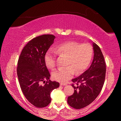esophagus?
<instances>
[{"label": "esophagus", "mask_w": 121, "mask_h": 121, "mask_svg": "<svg viewBox=\"0 0 121 121\" xmlns=\"http://www.w3.org/2000/svg\"><path fill=\"white\" fill-rule=\"evenodd\" d=\"M60 85L61 86H65V85H67V84H64V83H60Z\"/></svg>", "instance_id": "1"}]
</instances>
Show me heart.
I'll return each instance as SVG.
<instances>
[{
    "instance_id": "1",
    "label": "heart",
    "mask_w": 121,
    "mask_h": 121,
    "mask_svg": "<svg viewBox=\"0 0 121 121\" xmlns=\"http://www.w3.org/2000/svg\"><path fill=\"white\" fill-rule=\"evenodd\" d=\"M46 53L44 59L47 66L53 69L56 65V53L68 57L66 65L54 71L52 77L54 80L64 83L69 80L75 74L83 72L88 67L93 56V48L90 43L81 44L76 41L63 43Z\"/></svg>"
}]
</instances>
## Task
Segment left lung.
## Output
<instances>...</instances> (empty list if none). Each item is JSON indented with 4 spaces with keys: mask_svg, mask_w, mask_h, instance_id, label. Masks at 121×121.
<instances>
[{
    "mask_svg": "<svg viewBox=\"0 0 121 121\" xmlns=\"http://www.w3.org/2000/svg\"><path fill=\"white\" fill-rule=\"evenodd\" d=\"M93 48L91 65L82 75L72 80L74 92L68 97L67 102L74 108L81 109L90 105L100 93L105 82L106 68L103 54L95 43Z\"/></svg>",
    "mask_w": 121,
    "mask_h": 121,
    "instance_id": "obj_1",
    "label": "left lung"
}]
</instances>
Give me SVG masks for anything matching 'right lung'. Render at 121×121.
I'll return each instance as SVG.
<instances>
[{
    "mask_svg": "<svg viewBox=\"0 0 121 121\" xmlns=\"http://www.w3.org/2000/svg\"><path fill=\"white\" fill-rule=\"evenodd\" d=\"M55 38L53 35H43L32 39L18 59L17 74L21 90L26 99L38 108L48 105L51 91L59 86V82L49 80L51 74L44 59Z\"/></svg>",
    "mask_w": 121,
    "mask_h": 121,
    "instance_id": "right-lung-1",
    "label": "right lung"
}]
</instances>
